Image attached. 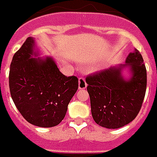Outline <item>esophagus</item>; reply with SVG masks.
<instances>
[{
    "label": "esophagus",
    "instance_id": "1",
    "mask_svg": "<svg viewBox=\"0 0 157 157\" xmlns=\"http://www.w3.org/2000/svg\"><path fill=\"white\" fill-rule=\"evenodd\" d=\"M87 87V84H86V81L85 78L83 77H80L78 78V90H84Z\"/></svg>",
    "mask_w": 157,
    "mask_h": 157
}]
</instances>
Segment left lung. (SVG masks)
Returning a JSON list of instances; mask_svg holds the SVG:
<instances>
[{"label":"left lung","instance_id":"1","mask_svg":"<svg viewBox=\"0 0 157 157\" xmlns=\"http://www.w3.org/2000/svg\"><path fill=\"white\" fill-rule=\"evenodd\" d=\"M128 67L130 78L121 72ZM91 113L94 122L106 128H119L136 117L144 101L147 74L144 60L134 49L124 64L90 74L86 78Z\"/></svg>","mask_w":157,"mask_h":157}]
</instances>
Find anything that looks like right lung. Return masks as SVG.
<instances>
[{"label":"right lung","mask_w":157,"mask_h":157,"mask_svg":"<svg viewBox=\"0 0 157 157\" xmlns=\"http://www.w3.org/2000/svg\"><path fill=\"white\" fill-rule=\"evenodd\" d=\"M37 56L34 40L29 37L11 63L10 93L29 123L51 128L65 117L67 105L78 88V79L76 76L63 75L52 57L35 58Z\"/></svg>","instance_id":"add662e5"}]
</instances>
